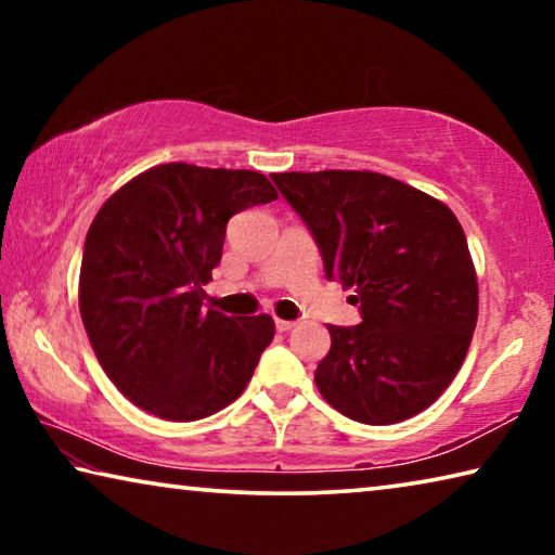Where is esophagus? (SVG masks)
<instances>
[{"instance_id": "esophagus-1", "label": "esophagus", "mask_w": 555, "mask_h": 555, "mask_svg": "<svg viewBox=\"0 0 555 555\" xmlns=\"http://www.w3.org/2000/svg\"><path fill=\"white\" fill-rule=\"evenodd\" d=\"M274 323H276V331H279V333H288V331H291V327H294V325H296L294 321H281V318H276V321H274Z\"/></svg>"}]
</instances>
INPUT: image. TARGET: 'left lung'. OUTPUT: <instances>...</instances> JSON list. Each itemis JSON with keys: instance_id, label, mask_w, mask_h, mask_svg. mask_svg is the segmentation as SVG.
I'll list each match as a JSON object with an SVG mask.
<instances>
[{"instance_id": "1", "label": "left lung", "mask_w": 555, "mask_h": 555, "mask_svg": "<svg viewBox=\"0 0 555 555\" xmlns=\"http://www.w3.org/2000/svg\"><path fill=\"white\" fill-rule=\"evenodd\" d=\"M313 234L325 279L354 288L360 325H327L315 370L347 418L389 426L428 409L463 364L477 323V279L450 208L372 171L274 173Z\"/></svg>"}]
</instances>
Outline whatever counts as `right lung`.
<instances>
[{"label":"right lung","instance_id":"right-lung-1","mask_svg":"<svg viewBox=\"0 0 555 555\" xmlns=\"http://www.w3.org/2000/svg\"><path fill=\"white\" fill-rule=\"evenodd\" d=\"M276 201L257 171L191 164L149 168L90 224L80 315L102 370L166 421L212 416L247 387L274 340L269 315L203 311L232 215Z\"/></svg>","mask_w":555,"mask_h":555}]
</instances>
